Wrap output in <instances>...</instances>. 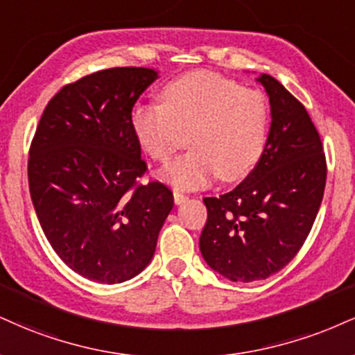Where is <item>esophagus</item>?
Wrapping results in <instances>:
<instances>
[{
	"label": "esophagus",
	"instance_id": "obj_1",
	"mask_svg": "<svg viewBox=\"0 0 355 355\" xmlns=\"http://www.w3.org/2000/svg\"><path fill=\"white\" fill-rule=\"evenodd\" d=\"M173 200H175V205H180V203H183V202H187V200H189V196L183 195L182 191L173 190Z\"/></svg>",
	"mask_w": 355,
	"mask_h": 355
}]
</instances>
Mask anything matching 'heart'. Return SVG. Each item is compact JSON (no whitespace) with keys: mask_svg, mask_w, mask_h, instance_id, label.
<instances>
[{"mask_svg":"<svg viewBox=\"0 0 355 355\" xmlns=\"http://www.w3.org/2000/svg\"><path fill=\"white\" fill-rule=\"evenodd\" d=\"M162 104L139 105L132 127L152 159L166 162L190 140L191 150L170 162L162 180L183 190L248 177L261 159L270 130V107L259 91L243 89L216 72H190L170 80Z\"/></svg>","mask_w":355,"mask_h":355,"instance_id":"1","label":"heart"}]
</instances>
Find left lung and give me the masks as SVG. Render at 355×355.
<instances>
[{
  "mask_svg": "<svg viewBox=\"0 0 355 355\" xmlns=\"http://www.w3.org/2000/svg\"><path fill=\"white\" fill-rule=\"evenodd\" d=\"M256 80L271 105L261 159L232 191L203 198L208 218L200 251L213 271L234 283L266 279L297 254L327 175L321 137L304 105L271 76Z\"/></svg>",
  "mask_w": 355,
  "mask_h": 355,
  "instance_id": "left-lung-1",
  "label": "left lung"
}]
</instances>
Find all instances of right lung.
I'll return each instance as SVG.
<instances>
[{
  "label": "right lung",
  "instance_id": "1",
  "mask_svg": "<svg viewBox=\"0 0 355 355\" xmlns=\"http://www.w3.org/2000/svg\"><path fill=\"white\" fill-rule=\"evenodd\" d=\"M159 78L147 67H112L67 84L41 115L28 162L31 200L49 245L72 271L117 284L152 261L173 208L147 170L132 107Z\"/></svg>",
  "mask_w": 355,
  "mask_h": 355
}]
</instances>
